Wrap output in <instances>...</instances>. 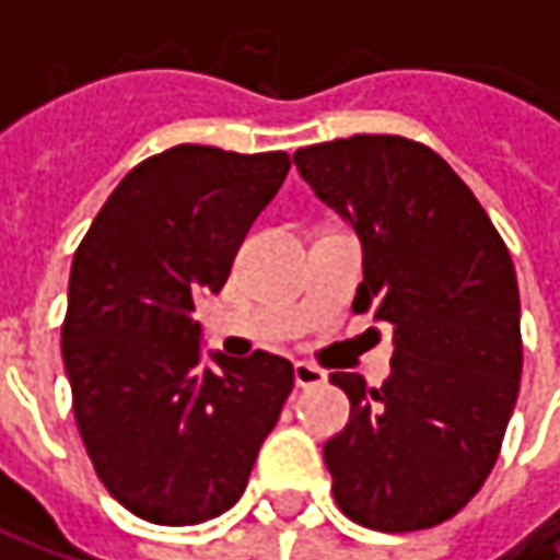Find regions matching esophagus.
<instances>
[{
  "mask_svg": "<svg viewBox=\"0 0 560 560\" xmlns=\"http://www.w3.org/2000/svg\"><path fill=\"white\" fill-rule=\"evenodd\" d=\"M327 380L324 370L311 366V363H294V386L298 389H311V386H320Z\"/></svg>",
  "mask_w": 560,
  "mask_h": 560,
  "instance_id": "esophagus-1",
  "label": "esophagus"
}]
</instances>
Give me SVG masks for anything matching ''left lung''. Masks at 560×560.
I'll use <instances>...</instances> for the list:
<instances>
[{"mask_svg":"<svg viewBox=\"0 0 560 560\" xmlns=\"http://www.w3.org/2000/svg\"><path fill=\"white\" fill-rule=\"evenodd\" d=\"M298 174L357 233L353 311L392 327V373H334L350 421L324 444L334 500L376 532L431 528L490 477L522 376L509 249L454 168L401 136L294 152Z\"/></svg>","mask_w":560,"mask_h":560,"instance_id":"8db88e82","label":"left lung"}]
</instances>
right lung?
<instances>
[{
  "instance_id": "right-lung-1",
  "label": "right lung",
  "mask_w": 560,
  "mask_h": 560,
  "mask_svg": "<svg viewBox=\"0 0 560 560\" xmlns=\"http://www.w3.org/2000/svg\"><path fill=\"white\" fill-rule=\"evenodd\" d=\"M291 168L284 152L174 145L129 171L83 236L60 330L73 418L113 500L155 525L236 503L294 370L203 353L194 301L217 294Z\"/></svg>"
}]
</instances>
